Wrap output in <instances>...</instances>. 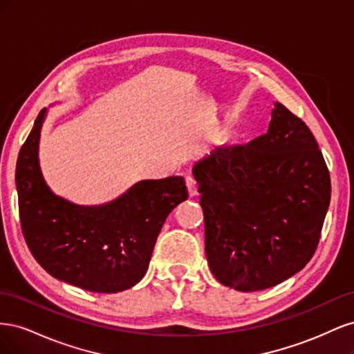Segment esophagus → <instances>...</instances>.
<instances>
[{
    "label": "esophagus",
    "instance_id": "34e87169",
    "mask_svg": "<svg viewBox=\"0 0 354 354\" xmlns=\"http://www.w3.org/2000/svg\"><path fill=\"white\" fill-rule=\"evenodd\" d=\"M186 185H187V189H189V195L190 196H195L198 194V183L194 176H187L186 177Z\"/></svg>",
    "mask_w": 354,
    "mask_h": 354
}]
</instances>
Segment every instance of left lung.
Instances as JSON below:
<instances>
[{
  "label": "left lung",
  "mask_w": 354,
  "mask_h": 354,
  "mask_svg": "<svg viewBox=\"0 0 354 354\" xmlns=\"http://www.w3.org/2000/svg\"><path fill=\"white\" fill-rule=\"evenodd\" d=\"M216 279L238 291L286 281L312 260L330 201L329 169L301 118L276 103L269 131L194 168Z\"/></svg>",
  "instance_id": "obj_1"
}]
</instances>
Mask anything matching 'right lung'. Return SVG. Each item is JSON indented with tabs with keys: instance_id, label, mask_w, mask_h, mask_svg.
Here are the masks:
<instances>
[{
	"instance_id": "right-lung-1",
	"label": "right lung",
	"mask_w": 354,
	"mask_h": 354,
	"mask_svg": "<svg viewBox=\"0 0 354 354\" xmlns=\"http://www.w3.org/2000/svg\"><path fill=\"white\" fill-rule=\"evenodd\" d=\"M46 111L37 116L16 165L20 226L28 248L56 279L91 292H118L145 276L168 214L187 199L183 177L143 180L102 207L51 194L38 164Z\"/></svg>"
}]
</instances>
